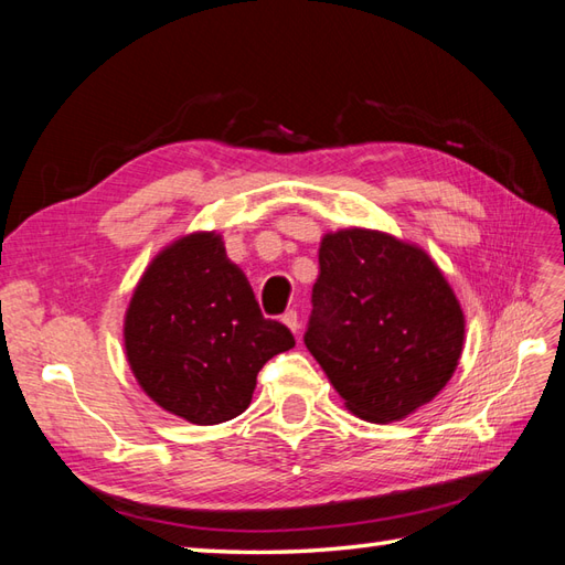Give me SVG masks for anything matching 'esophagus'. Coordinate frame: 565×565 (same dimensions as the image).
I'll list each match as a JSON object with an SVG mask.
<instances>
[{
	"label": "esophagus",
	"mask_w": 565,
	"mask_h": 565,
	"mask_svg": "<svg viewBox=\"0 0 565 565\" xmlns=\"http://www.w3.org/2000/svg\"><path fill=\"white\" fill-rule=\"evenodd\" d=\"M282 323H285L287 329H290L292 333H299V319H297V311H295V309L285 311V315H282Z\"/></svg>",
	"instance_id": "esophagus-1"
}]
</instances>
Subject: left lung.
Returning <instances> with one entry per match:
<instances>
[{"label": "left lung", "mask_w": 565, "mask_h": 565, "mask_svg": "<svg viewBox=\"0 0 565 565\" xmlns=\"http://www.w3.org/2000/svg\"><path fill=\"white\" fill-rule=\"evenodd\" d=\"M311 305L305 343L358 418H406L452 380L467 321L420 246L377 230L323 234Z\"/></svg>", "instance_id": "obj_1"}]
</instances>
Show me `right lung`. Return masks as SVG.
I'll use <instances>...</instances> for the list:
<instances>
[{"label":"right lung","mask_w":565,"mask_h":565,"mask_svg":"<svg viewBox=\"0 0 565 565\" xmlns=\"http://www.w3.org/2000/svg\"><path fill=\"white\" fill-rule=\"evenodd\" d=\"M122 338L142 392L195 425L244 413L260 367L295 345L287 326L260 315L217 232L185 234L159 250L135 287Z\"/></svg>","instance_id":"1"}]
</instances>
